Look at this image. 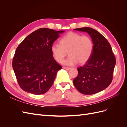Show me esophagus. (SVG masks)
I'll return each mask as SVG.
<instances>
[{"mask_svg": "<svg viewBox=\"0 0 127 127\" xmlns=\"http://www.w3.org/2000/svg\"><path fill=\"white\" fill-rule=\"evenodd\" d=\"M63 68L65 70H69V69H71V68H70V67H63Z\"/></svg>", "mask_w": 127, "mask_h": 127, "instance_id": "34e87169", "label": "esophagus"}]
</instances>
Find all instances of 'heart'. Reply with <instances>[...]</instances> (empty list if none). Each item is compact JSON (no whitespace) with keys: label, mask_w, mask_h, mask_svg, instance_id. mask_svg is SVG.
Wrapping results in <instances>:
<instances>
[{"label":"heart","mask_w":127,"mask_h":127,"mask_svg":"<svg viewBox=\"0 0 127 127\" xmlns=\"http://www.w3.org/2000/svg\"><path fill=\"white\" fill-rule=\"evenodd\" d=\"M93 42L90 37L69 32L61 38L60 44H52L51 51L58 63L63 60L68 51L69 56L62 63L65 65H74L78 62L80 64L86 63L93 53Z\"/></svg>","instance_id":"1"}]
</instances>
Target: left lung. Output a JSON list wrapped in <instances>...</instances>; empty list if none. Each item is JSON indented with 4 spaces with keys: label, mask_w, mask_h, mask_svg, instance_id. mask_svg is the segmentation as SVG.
I'll return each instance as SVG.
<instances>
[{
    "label": "left lung",
    "mask_w": 127,
    "mask_h": 127,
    "mask_svg": "<svg viewBox=\"0 0 127 127\" xmlns=\"http://www.w3.org/2000/svg\"><path fill=\"white\" fill-rule=\"evenodd\" d=\"M74 30L89 34L94 49L90 59L77 68L78 74L73 83L76 89L83 94L97 93L105 89L112 82L116 57L109 42L96 30L88 27Z\"/></svg>",
    "instance_id": "left-lung-1"
}]
</instances>
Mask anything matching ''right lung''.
<instances>
[{"mask_svg":"<svg viewBox=\"0 0 127 127\" xmlns=\"http://www.w3.org/2000/svg\"><path fill=\"white\" fill-rule=\"evenodd\" d=\"M64 32L41 28L31 33L18 46L12 65L23 90L40 95L52 86L62 67L53 58L51 47L59 34Z\"/></svg>","mask_w":127,"mask_h":127,"instance_id":"obj_1","label":"right lung"}]
</instances>
